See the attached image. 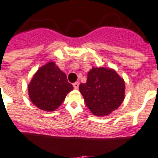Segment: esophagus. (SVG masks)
<instances>
[{
    "mask_svg": "<svg viewBox=\"0 0 158 158\" xmlns=\"http://www.w3.org/2000/svg\"><path fill=\"white\" fill-rule=\"evenodd\" d=\"M79 81H77V82H75L73 83V87H74L75 89H78V87H79Z\"/></svg>",
    "mask_w": 158,
    "mask_h": 158,
    "instance_id": "34e87169",
    "label": "esophagus"
}]
</instances>
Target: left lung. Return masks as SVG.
Instances as JSON below:
<instances>
[{"label": "left lung", "instance_id": "left-lung-1", "mask_svg": "<svg viewBox=\"0 0 158 158\" xmlns=\"http://www.w3.org/2000/svg\"><path fill=\"white\" fill-rule=\"evenodd\" d=\"M79 90L93 114L107 116L125 99V81L114 69L93 67L87 73V82L81 83Z\"/></svg>", "mask_w": 158, "mask_h": 158}]
</instances>
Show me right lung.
Wrapping results in <instances>:
<instances>
[{
    "instance_id": "obj_1",
    "label": "right lung",
    "mask_w": 158,
    "mask_h": 158,
    "mask_svg": "<svg viewBox=\"0 0 158 158\" xmlns=\"http://www.w3.org/2000/svg\"><path fill=\"white\" fill-rule=\"evenodd\" d=\"M27 90L31 102L37 108L51 112L60 106L73 86L55 62L49 61L33 75Z\"/></svg>"
}]
</instances>
